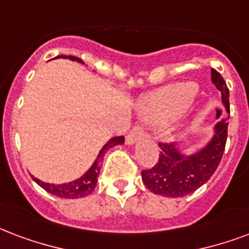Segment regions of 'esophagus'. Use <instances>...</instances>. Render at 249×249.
Here are the masks:
<instances>
[{
  "mask_svg": "<svg viewBox=\"0 0 249 249\" xmlns=\"http://www.w3.org/2000/svg\"><path fill=\"white\" fill-rule=\"evenodd\" d=\"M145 136V133H143V130H142L141 126H134V128L129 132V134L126 136V143L128 145H133L134 142H137L138 140H141L142 137Z\"/></svg>",
  "mask_w": 249,
  "mask_h": 249,
  "instance_id": "obj_1",
  "label": "esophagus"
}]
</instances>
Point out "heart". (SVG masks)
<instances>
[{
  "instance_id": "obj_1",
  "label": "heart",
  "mask_w": 249,
  "mask_h": 249,
  "mask_svg": "<svg viewBox=\"0 0 249 249\" xmlns=\"http://www.w3.org/2000/svg\"><path fill=\"white\" fill-rule=\"evenodd\" d=\"M197 92L192 82L176 83L155 92L141 108L142 116L151 124H162L174 117L187 106Z\"/></svg>"
}]
</instances>
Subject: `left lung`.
Masks as SVG:
<instances>
[{
	"mask_svg": "<svg viewBox=\"0 0 249 249\" xmlns=\"http://www.w3.org/2000/svg\"><path fill=\"white\" fill-rule=\"evenodd\" d=\"M212 82L221 91L222 102L229 111V89L225 79L212 69ZM226 120L214 126L212 140L195 154H183L174 143L159 142L160 154L157 164L141 172L142 181L150 192L164 197H183L204 185L217 170L227 141Z\"/></svg>",
	"mask_w": 249,
	"mask_h": 249,
	"instance_id": "1",
	"label": "left lung"
}]
</instances>
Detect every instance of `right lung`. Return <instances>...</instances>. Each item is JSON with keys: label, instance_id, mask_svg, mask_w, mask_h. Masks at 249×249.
<instances>
[{"label": "right lung", "instance_id": "right-lung-1", "mask_svg": "<svg viewBox=\"0 0 249 249\" xmlns=\"http://www.w3.org/2000/svg\"><path fill=\"white\" fill-rule=\"evenodd\" d=\"M69 58L71 61H77V62H82L83 61L78 57H74V56H57L56 58ZM125 138L123 136L120 137H113L111 138L109 141L106 143V145L102 147V150L99 151V154H98V158L95 159V162L92 163V166L86 171V174H83L79 179L73 180V181H70V183H64V184H49V183H44V181H41V180L36 179L32 176V179L35 181L36 184H39L43 189H45L47 192L52 193L54 196L57 197H61V198H81V197H86L89 196L90 193H92V191L96 187V181H98V175H99V171H100V166H102V160H103L104 154L107 153L108 149H111L113 146L116 145H123L124 143Z\"/></svg>", "mask_w": 249, "mask_h": 249}]
</instances>
